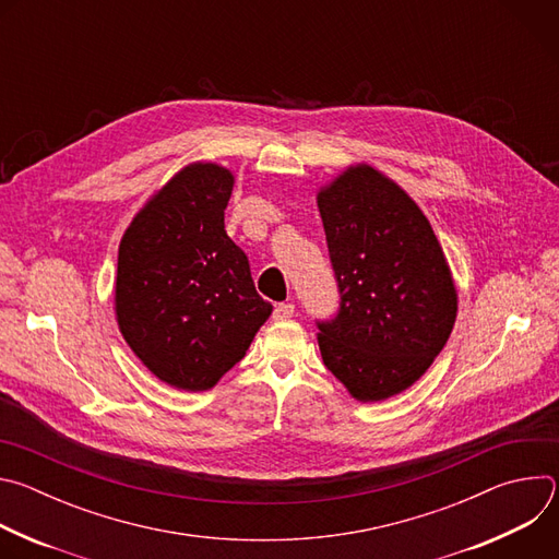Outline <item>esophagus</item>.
Returning <instances> with one entry per match:
<instances>
[{
    "mask_svg": "<svg viewBox=\"0 0 559 559\" xmlns=\"http://www.w3.org/2000/svg\"><path fill=\"white\" fill-rule=\"evenodd\" d=\"M296 311V307L292 302H278L274 307V321H287V318H292Z\"/></svg>",
    "mask_w": 559,
    "mask_h": 559,
    "instance_id": "34e87169",
    "label": "esophagus"
}]
</instances>
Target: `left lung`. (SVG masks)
I'll list each match as a JSON object with an SVG mask.
<instances>
[{
    "label": "left lung",
    "mask_w": 559,
    "mask_h": 559,
    "mask_svg": "<svg viewBox=\"0 0 559 559\" xmlns=\"http://www.w3.org/2000/svg\"><path fill=\"white\" fill-rule=\"evenodd\" d=\"M341 292L318 323L325 367L360 403L409 389L447 345L457 289L418 203L369 164L345 168L316 194Z\"/></svg>",
    "instance_id": "1"
}]
</instances>
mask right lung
Returning a JSON list of instances; mask_svg holds the SVG:
<instances>
[{"label":"right lung","mask_w":559,"mask_h":559,"mask_svg":"<svg viewBox=\"0 0 559 559\" xmlns=\"http://www.w3.org/2000/svg\"><path fill=\"white\" fill-rule=\"evenodd\" d=\"M231 188L227 168L194 162L145 201L119 243V332L175 389H212L272 313L246 252L225 231Z\"/></svg>","instance_id":"obj_1"}]
</instances>
